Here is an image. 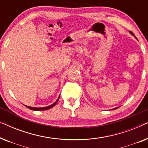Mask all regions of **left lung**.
I'll list each match as a JSON object with an SVG mask.
<instances>
[{"instance_id": "obj_1", "label": "left lung", "mask_w": 148, "mask_h": 148, "mask_svg": "<svg viewBox=\"0 0 148 148\" xmlns=\"http://www.w3.org/2000/svg\"><path fill=\"white\" fill-rule=\"evenodd\" d=\"M130 33H131V34H132V35H133V36H135V35H134V34H133V32H130ZM116 108H115V109H116Z\"/></svg>"}]
</instances>
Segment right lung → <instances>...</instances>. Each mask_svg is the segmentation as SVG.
<instances>
[{"label": "right lung", "instance_id": "add662e5", "mask_svg": "<svg viewBox=\"0 0 148 148\" xmlns=\"http://www.w3.org/2000/svg\"><path fill=\"white\" fill-rule=\"evenodd\" d=\"M59 98L60 96L58 97V98L57 99V100L54 103V104H52V105H50V106H46V107H43V108H34V107H30V106H25L27 108H28L29 109H30V110H48V109L51 108H52V107H54V106H55L56 103H57V102L58 101V100H59Z\"/></svg>", "mask_w": 148, "mask_h": 148}]
</instances>
